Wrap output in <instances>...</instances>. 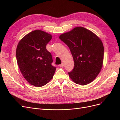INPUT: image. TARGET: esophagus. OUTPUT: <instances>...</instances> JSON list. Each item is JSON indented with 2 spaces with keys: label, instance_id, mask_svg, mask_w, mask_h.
I'll return each mask as SVG.
<instances>
[{
  "label": "esophagus",
  "instance_id": "obj_1",
  "mask_svg": "<svg viewBox=\"0 0 120 120\" xmlns=\"http://www.w3.org/2000/svg\"><path fill=\"white\" fill-rule=\"evenodd\" d=\"M64 63H62L61 64L59 65V67H61V68H62V67H63L64 66Z\"/></svg>",
  "mask_w": 120,
  "mask_h": 120
}]
</instances>
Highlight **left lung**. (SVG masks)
<instances>
[{
	"mask_svg": "<svg viewBox=\"0 0 120 120\" xmlns=\"http://www.w3.org/2000/svg\"><path fill=\"white\" fill-rule=\"evenodd\" d=\"M70 48L74 61L72 71L68 72L75 83L86 85L96 78L102 69L104 49L99 38L90 30L77 27L60 35Z\"/></svg>",
	"mask_w": 120,
	"mask_h": 120,
	"instance_id": "left-lung-1",
	"label": "left lung"
}]
</instances>
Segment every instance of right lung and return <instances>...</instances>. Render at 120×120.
Returning <instances> with one entry per match:
<instances>
[{
  "label": "right lung",
  "mask_w": 120,
  "mask_h": 120,
  "mask_svg": "<svg viewBox=\"0 0 120 120\" xmlns=\"http://www.w3.org/2000/svg\"><path fill=\"white\" fill-rule=\"evenodd\" d=\"M52 36L35 30L19 42L16 50L17 62L24 78L31 85L40 87L47 84L55 73L51 53L46 49Z\"/></svg>",
  "instance_id": "add662e5"
}]
</instances>
